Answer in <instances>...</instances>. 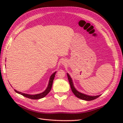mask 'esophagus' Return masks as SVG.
Segmentation results:
<instances>
[{
    "mask_svg": "<svg viewBox=\"0 0 123 123\" xmlns=\"http://www.w3.org/2000/svg\"><path fill=\"white\" fill-rule=\"evenodd\" d=\"M62 64H64V65H66V61H62Z\"/></svg>",
    "mask_w": 123,
    "mask_h": 123,
    "instance_id": "1",
    "label": "esophagus"
}]
</instances>
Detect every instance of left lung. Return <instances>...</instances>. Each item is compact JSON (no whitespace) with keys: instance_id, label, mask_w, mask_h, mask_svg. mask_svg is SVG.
<instances>
[{"instance_id":"obj_1","label":"left lung","mask_w":123,"mask_h":123,"mask_svg":"<svg viewBox=\"0 0 123 123\" xmlns=\"http://www.w3.org/2000/svg\"><path fill=\"white\" fill-rule=\"evenodd\" d=\"M67 76H68V79L69 83L70 85L72 91L73 92L74 94L75 95L77 98H79L80 99H81L85 100H94L96 98H98L99 97V96H100V95H96V96H89V95L83 94V93H81L77 91L76 90V89L74 88L73 83H72V80L71 78L70 77L68 73H67Z\"/></svg>"}]
</instances>
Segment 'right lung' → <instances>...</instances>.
<instances>
[{
    "mask_svg": "<svg viewBox=\"0 0 123 123\" xmlns=\"http://www.w3.org/2000/svg\"><path fill=\"white\" fill-rule=\"evenodd\" d=\"M56 73V72H55L54 73H53L52 75L51 76L50 80H49V84H48L47 88L46 89V90L45 91H44L43 92H42V93H41L37 94H35V95H30V94H25V93H23L18 92V91H16V90H14L16 93H17L20 94H21L22 95H23L24 96H25V97L28 98H31V99H40V98H43L44 97V96H46L50 92L51 89L52 88V86L53 80L54 79L55 75Z\"/></svg>",
    "mask_w": 123,
    "mask_h": 123,
    "instance_id": "1",
    "label": "right lung"
}]
</instances>
